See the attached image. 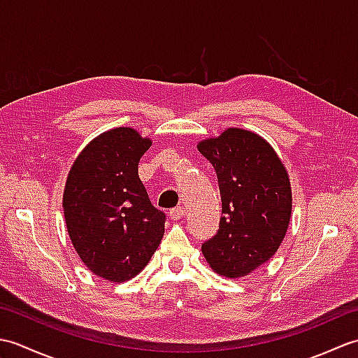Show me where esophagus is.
Instances as JSON below:
<instances>
[{
  "instance_id": "esophagus-1",
  "label": "esophagus",
  "mask_w": 358,
  "mask_h": 358,
  "mask_svg": "<svg viewBox=\"0 0 358 358\" xmlns=\"http://www.w3.org/2000/svg\"><path fill=\"white\" fill-rule=\"evenodd\" d=\"M169 215H171V218H172V220H180V218H183V217L186 215V210H185V208H183V206H177V208L171 209Z\"/></svg>"
}]
</instances>
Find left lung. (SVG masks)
Returning <instances> with one entry per match:
<instances>
[{
	"label": "left lung",
	"instance_id": "left-lung-1",
	"mask_svg": "<svg viewBox=\"0 0 358 358\" xmlns=\"http://www.w3.org/2000/svg\"><path fill=\"white\" fill-rule=\"evenodd\" d=\"M199 150L217 172L222 214L218 231L201 250L220 275H248L277 252L292 210L283 163L260 135L231 127Z\"/></svg>",
	"mask_w": 358,
	"mask_h": 358
}]
</instances>
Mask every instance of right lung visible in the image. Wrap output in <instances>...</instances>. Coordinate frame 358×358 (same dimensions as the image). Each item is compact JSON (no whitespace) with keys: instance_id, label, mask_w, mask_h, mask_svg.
I'll list each match as a JSON object with an SVG mask.
<instances>
[{"instance_id":"right-lung-1","label":"right lung","mask_w":358,"mask_h":358,"mask_svg":"<svg viewBox=\"0 0 358 358\" xmlns=\"http://www.w3.org/2000/svg\"><path fill=\"white\" fill-rule=\"evenodd\" d=\"M150 144L131 127L112 129L87 144L66 181L63 208L72 245L106 280L135 277L163 238L166 215L138 177Z\"/></svg>"}]
</instances>
